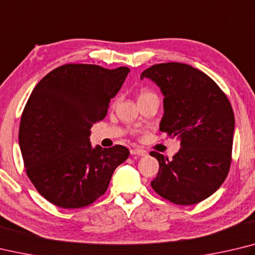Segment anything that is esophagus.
Instances as JSON below:
<instances>
[{
    "instance_id": "1",
    "label": "esophagus",
    "mask_w": 255,
    "mask_h": 255,
    "mask_svg": "<svg viewBox=\"0 0 255 255\" xmlns=\"http://www.w3.org/2000/svg\"><path fill=\"white\" fill-rule=\"evenodd\" d=\"M131 155H137V156H146L147 152L143 149H139V148H133L130 150Z\"/></svg>"
}]
</instances>
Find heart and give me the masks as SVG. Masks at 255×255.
Masks as SVG:
<instances>
[{"instance_id":"1","label":"heart","mask_w":255,"mask_h":255,"mask_svg":"<svg viewBox=\"0 0 255 255\" xmlns=\"http://www.w3.org/2000/svg\"><path fill=\"white\" fill-rule=\"evenodd\" d=\"M151 95H154V94H151L150 91L141 90V91L139 92V95H138V100H139V99H142V98H146V97H148V96H151Z\"/></svg>"}]
</instances>
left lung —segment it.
I'll use <instances>...</instances> for the list:
<instances>
[{
    "label": "left lung",
    "instance_id": "obj_1",
    "mask_svg": "<svg viewBox=\"0 0 255 255\" xmlns=\"http://www.w3.org/2000/svg\"><path fill=\"white\" fill-rule=\"evenodd\" d=\"M159 87L164 116L159 130L180 141L172 160L159 163L154 191L177 205H193L214 194L226 178L232 155L234 114L228 97L210 77L185 63L151 66L141 72Z\"/></svg>",
    "mask_w": 255,
    "mask_h": 255
}]
</instances>
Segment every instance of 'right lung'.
I'll use <instances>...</instances> for the list:
<instances>
[{
	"label": "right lung",
	"instance_id": "add662e5",
	"mask_svg": "<svg viewBox=\"0 0 255 255\" xmlns=\"http://www.w3.org/2000/svg\"><path fill=\"white\" fill-rule=\"evenodd\" d=\"M129 71L127 67L109 70L64 64L32 91L21 117L18 143L30 180L52 204L80 208L94 203L128 158L126 147H92L89 136Z\"/></svg>",
	"mask_w": 255,
	"mask_h": 255
}]
</instances>
